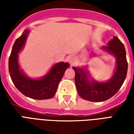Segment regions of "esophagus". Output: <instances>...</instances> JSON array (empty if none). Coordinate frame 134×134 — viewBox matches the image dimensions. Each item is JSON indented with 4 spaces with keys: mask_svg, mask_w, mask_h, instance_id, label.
<instances>
[{
    "mask_svg": "<svg viewBox=\"0 0 134 134\" xmlns=\"http://www.w3.org/2000/svg\"><path fill=\"white\" fill-rule=\"evenodd\" d=\"M68 61L70 62V63L71 64H74L77 61V58L74 55H70L68 57Z\"/></svg>",
    "mask_w": 134,
    "mask_h": 134,
    "instance_id": "1",
    "label": "esophagus"
}]
</instances>
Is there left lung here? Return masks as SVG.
<instances>
[{
  "label": "left lung",
  "instance_id": "1",
  "mask_svg": "<svg viewBox=\"0 0 134 134\" xmlns=\"http://www.w3.org/2000/svg\"><path fill=\"white\" fill-rule=\"evenodd\" d=\"M115 58V70L106 82H98L91 77L86 66L73 67L75 72L76 87L82 98L92 102H103L110 98L121 88L126 77L128 62L126 49L117 36H113L107 44L100 48Z\"/></svg>",
  "mask_w": 134,
  "mask_h": 134
}]
</instances>
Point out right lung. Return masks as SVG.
<instances>
[{
    "mask_svg": "<svg viewBox=\"0 0 134 134\" xmlns=\"http://www.w3.org/2000/svg\"><path fill=\"white\" fill-rule=\"evenodd\" d=\"M29 30L24 31L13 44L10 53L8 69L10 78L16 88L24 96L36 100L52 98L55 95L59 82L65 70L70 67L68 62H58L53 65L49 71L41 78L28 77L19 64V53L24 47Z\"/></svg>",
    "mask_w": 134,
    "mask_h": 134,
    "instance_id": "right-lung-1",
    "label": "right lung"
}]
</instances>
